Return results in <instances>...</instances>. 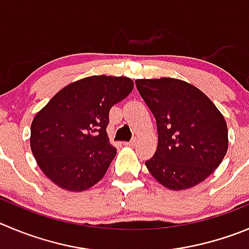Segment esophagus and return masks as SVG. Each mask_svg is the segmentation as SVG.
Listing matches in <instances>:
<instances>
[{
    "mask_svg": "<svg viewBox=\"0 0 249 249\" xmlns=\"http://www.w3.org/2000/svg\"><path fill=\"white\" fill-rule=\"evenodd\" d=\"M136 143V140L135 139H134V140H131V141H129V142H124V145H126V146H134Z\"/></svg>",
    "mask_w": 249,
    "mask_h": 249,
    "instance_id": "obj_1",
    "label": "esophagus"
}]
</instances>
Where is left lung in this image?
<instances>
[{"label":"left lung","mask_w":249,"mask_h":249,"mask_svg":"<svg viewBox=\"0 0 249 249\" xmlns=\"http://www.w3.org/2000/svg\"><path fill=\"white\" fill-rule=\"evenodd\" d=\"M135 83L157 123V150L145 162L150 173L172 190L203 182L227 152L224 115L199 88L184 81L143 78Z\"/></svg>","instance_id":"1"}]
</instances>
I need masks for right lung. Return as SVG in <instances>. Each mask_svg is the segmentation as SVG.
Masks as SVG:
<instances>
[{"mask_svg": "<svg viewBox=\"0 0 249 249\" xmlns=\"http://www.w3.org/2000/svg\"><path fill=\"white\" fill-rule=\"evenodd\" d=\"M134 88L129 77L89 76L57 92L30 126V148L46 177L83 192L104 177L117 155L107 134L109 110Z\"/></svg>", "mask_w": 249, "mask_h": 249, "instance_id": "add662e5", "label": "right lung"}]
</instances>
